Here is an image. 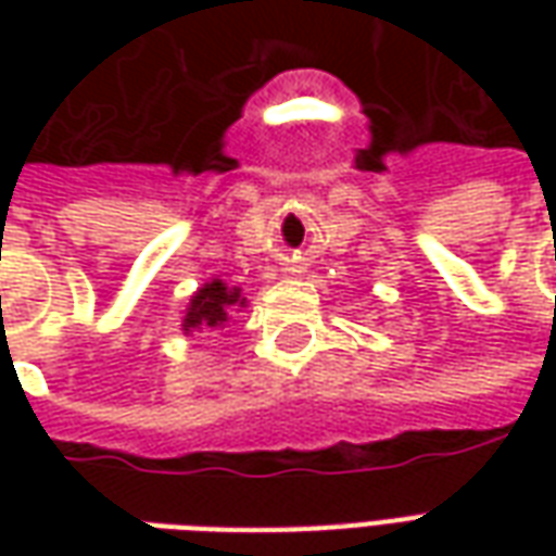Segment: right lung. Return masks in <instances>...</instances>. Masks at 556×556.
Returning a JSON list of instances; mask_svg holds the SVG:
<instances>
[{"label":"right lung","mask_w":556,"mask_h":556,"mask_svg":"<svg viewBox=\"0 0 556 556\" xmlns=\"http://www.w3.org/2000/svg\"><path fill=\"white\" fill-rule=\"evenodd\" d=\"M238 306H247V298H241V289H229L223 279H211L190 298V306L184 313V333L193 330H217L229 321Z\"/></svg>","instance_id":"right-lung-1"}]
</instances>
